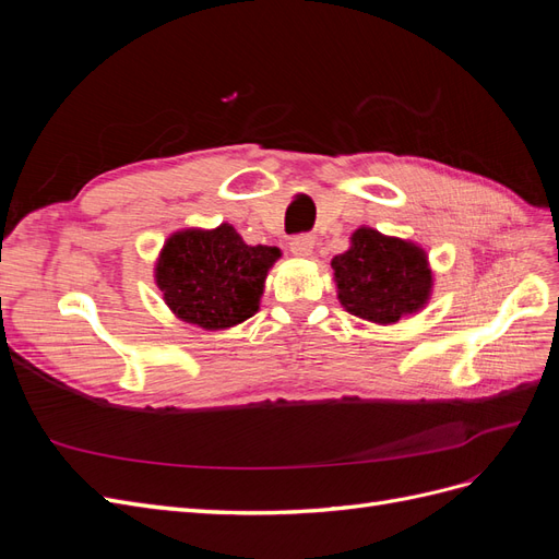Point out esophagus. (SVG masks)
Segmentation results:
<instances>
[{
  "label": "esophagus",
  "mask_w": 559,
  "mask_h": 559,
  "mask_svg": "<svg viewBox=\"0 0 559 559\" xmlns=\"http://www.w3.org/2000/svg\"><path fill=\"white\" fill-rule=\"evenodd\" d=\"M289 249H292L294 257L308 259L312 249H314V238H312V235H296V238H292V242H289Z\"/></svg>",
  "instance_id": "1"
}]
</instances>
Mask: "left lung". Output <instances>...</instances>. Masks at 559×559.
Instances as JSON below:
<instances>
[{
    "label": "left lung",
    "mask_w": 559,
    "mask_h": 559,
    "mask_svg": "<svg viewBox=\"0 0 559 559\" xmlns=\"http://www.w3.org/2000/svg\"><path fill=\"white\" fill-rule=\"evenodd\" d=\"M341 306L373 324H396L427 306L433 275L427 251L411 240L361 226L331 261Z\"/></svg>",
    "instance_id": "1"
}]
</instances>
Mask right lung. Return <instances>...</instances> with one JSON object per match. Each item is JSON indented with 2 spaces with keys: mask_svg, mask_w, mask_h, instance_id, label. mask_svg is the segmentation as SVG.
<instances>
[{
  "mask_svg": "<svg viewBox=\"0 0 559 559\" xmlns=\"http://www.w3.org/2000/svg\"><path fill=\"white\" fill-rule=\"evenodd\" d=\"M277 247L247 245L230 224L183 228L165 240L154 277L165 306L186 324L224 331L259 312Z\"/></svg>",
  "mask_w": 559,
  "mask_h": 559,
  "instance_id": "add662e5",
  "label": "right lung"
}]
</instances>
